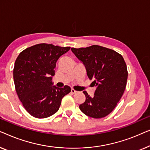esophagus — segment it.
I'll use <instances>...</instances> for the list:
<instances>
[{
    "label": "esophagus",
    "instance_id": "1",
    "mask_svg": "<svg viewBox=\"0 0 150 150\" xmlns=\"http://www.w3.org/2000/svg\"><path fill=\"white\" fill-rule=\"evenodd\" d=\"M71 93H73V94H75V93H77V91H76V90H75L74 89H71Z\"/></svg>",
    "mask_w": 150,
    "mask_h": 150
}]
</instances>
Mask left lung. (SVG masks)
<instances>
[{"label": "left lung", "instance_id": "8db88e82", "mask_svg": "<svg viewBox=\"0 0 150 150\" xmlns=\"http://www.w3.org/2000/svg\"><path fill=\"white\" fill-rule=\"evenodd\" d=\"M83 62L88 78L96 86L94 96L83 91L86 100L79 105L84 114L102 118L112 111L124 94L128 78L127 67L122 55L108 48L92 45L79 49L71 48Z\"/></svg>", "mask_w": 150, "mask_h": 150}]
</instances>
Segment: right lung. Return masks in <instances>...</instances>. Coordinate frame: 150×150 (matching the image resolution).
Segmentation results:
<instances>
[{
    "label": "right lung",
    "instance_id": "right-lung-1",
    "mask_svg": "<svg viewBox=\"0 0 150 150\" xmlns=\"http://www.w3.org/2000/svg\"><path fill=\"white\" fill-rule=\"evenodd\" d=\"M70 47L41 43L26 48L15 62L13 79L17 94L25 109L37 118H46L58 111L71 88L53 86L57 60Z\"/></svg>",
    "mask_w": 150,
    "mask_h": 150
}]
</instances>
